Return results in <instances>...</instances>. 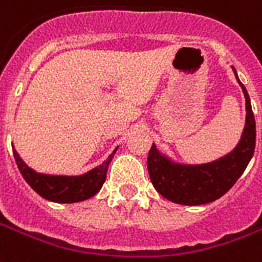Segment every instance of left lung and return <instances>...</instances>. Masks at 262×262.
Here are the masks:
<instances>
[{"label":"left lung","instance_id":"left-lung-1","mask_svg":"<svg viewBox=\"0 0 262 262\" xmlns=\"http://www.w3.org/2000/svg\"><path fill=\"white\" fill-rule=\"evenodd\" d=\"M246 99V125L237 145L213 162L203 165H183L162 155L152 144L148 152V173L154 188L163 198L179 205L198 206L210 203L228 192L243 174L255 148V121L250 97L246 88L237 78Z\"/></svg>","mask_w":262,"mask_h":262}]
</instances>
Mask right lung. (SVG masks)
Listing matches in <instances>:
<instances>
[{
  "mask_svg": "<svg viewBox=\"0 0 262 262\" xmlns=\"http://www.w3.org/2000/svg\"><path fill=\"white\" fill-rule=\"evenodd\" d=\"M117 149H114L113 154H110V157L100 166L81 176H52L38 173L23 162V159L19 157L15 148L13 157L23 179L38 195L51 202L75 203L86 201L99 192L104 184L107 169Z\"/></svg>",
  "mask_w": 262,
  "mask_h": 262,
  "instance_id": "obj_1",
  "label": "right lung"
}]
</instances>
